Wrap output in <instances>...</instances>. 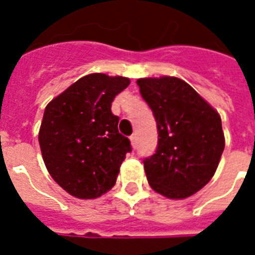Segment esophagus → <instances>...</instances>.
I'll return each instance as SVG.
<instances>
[{
    "label": "esophagus",
    "instance_id": "esophagus-1",
    "mask_svg": "<svg viewBox=\"0 0 255 255\" xmlns=\"http://www.w3.org/2000/svg\"><path fill=\"white\" fill-rule=\"evenodd\" d=\"M129 140H131L132 147L136 148V144H137V137H136V135H132L131 137H129Z\"/></svg>",
    "mask_w": 255,
    "mask_h": 255
}]
</instances>
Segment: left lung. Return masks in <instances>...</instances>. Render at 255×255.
Returning <instances> with one entry per match:
<instances>
[{
    "mask_svg": "<svg viewBox=\"0 0 255 255\" xmlns=\"http://www.w3.org/2000/svg\"><path fill=\"white\" fill-rule=\"evenodd\" d=\"M136 83L159 133L155 153L143 160L148 182L168 198L189 197L217 169L225 148L221 118L178 78H143Z\"/></svg>",
    "mask_w": 255,
    "mask_h": 255,
    "instance_id": "obj_1",
    "label": "left lung"
}]
</instances>
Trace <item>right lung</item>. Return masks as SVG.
<instances>
[{
  "instance_id": "1",
  "label": "right lung",
  "mask_w": 255,
  "mask_h": 255,
  "mask_svg": "<svg viewBox=\"0 0 255 255\" xmlns=\"http://www.w3.org/2000/svg\"><path fill=\"white\" fill-rule=\"evenodd\" d=\"M129 85L123 77L90 74L45 108L39 147L51 177L78 198H96L115 185L129 139L112 114L115 96Z\"/></svg>"
}]
</instances>
